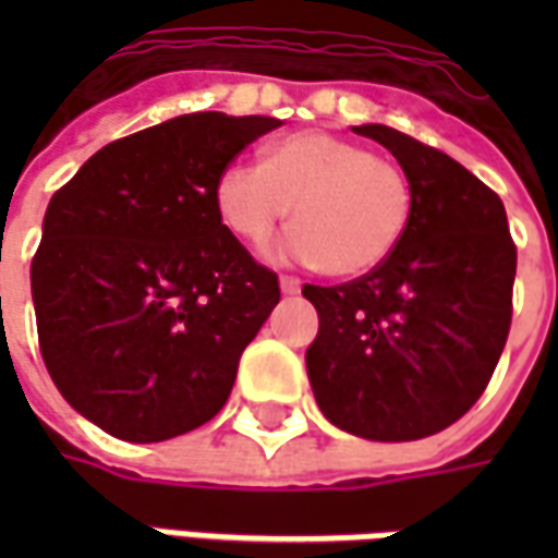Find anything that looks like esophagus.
Segmentation results:
<instances>
[{"label":"esophagus","mask_w":558,"mask_h":558,"mask_svg":"<svg viewBox=\"0 0 558 558\" xmlns=\"http://www.w3.org/2000/svg\"><path fill=\"white\" fill-rule=\"evenodd\" d=\"M280 292H283V295H299V292H302V280L283 275V278H280Z\"/></svg>","instance_id":"34e87169"}]
</instances>
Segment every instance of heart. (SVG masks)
Listing matches in <instances>:
<instances>
[{
  "label": "heart",
  "instance_id": "b5f03b06",
  "mask_svg": "<svg viewBox=\"0 0 558 558\" xmlns=\"http://www.w3.org/2000/svg\"><path fill=\"white\" fill-rule=\"evenodd\" d=\"M295 203L280 256L331 278H362L398 251L415 191L398 160L328 131H295L268 143L266 163L232 160L215 182V208L242 242H266Z\"/></svg>",
  "mask_w": 558,
  "mask_h": 558
}]
</instances>
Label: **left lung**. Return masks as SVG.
<instances>
[{
    "instance_id": "left-lung-1",
    "label": "left lung",
    "mask_w": 558,
    "mask_h": 558,
    "mask_svg": "<svg viewBox=\"0 0 558 558\" xmlns=\"http://www.w3.org/2000/svg\"><path fill=\"white\" fill-rule=\"evenodd\" d=\"M410 172V230L386 263L338 287L304 283L319 314L307 376L335 427L410 442L484 395L511 328L517 247L499 196L410 134L362 125Z\"/></svg>"
}]
</instances>
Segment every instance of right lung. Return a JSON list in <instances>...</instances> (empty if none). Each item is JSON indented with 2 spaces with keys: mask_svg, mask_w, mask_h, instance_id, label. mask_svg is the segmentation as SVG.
Masks as SVG:
<instances>
[{
  "mask_svg": "<svg viewBox=\"0 0 558 558\" xmlns=\"http://www.w3.org/2000/svg\"><path fill=\"white\" fill-rule=\"evenodd\" d=\"M271 116L191 113L95 151L32 259L47 374L116 439L163 442L223 410L278 275L220 223L215 182Z\"/></svg>",
  "mask_w": 558,
  "mask_h": 558,
  "instance_id": "1",
  "label": "right lung"
}]
</instances>
